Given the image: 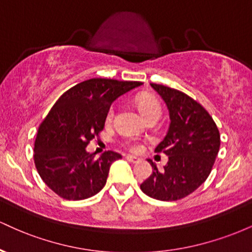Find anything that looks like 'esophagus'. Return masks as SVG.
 <instances>
[{
  "label": "esophagus",
  "mask_w": 252,
  "mask_h": 252,
  "mask_svg": "<svg viewBox=\"0 0 252 252\" xmlns=\"http://www.w3.org/2000/svg\"><path fill=\"white\" fill-rule=\"evenodd\" d=\"M126 158L129 161V162H131V163H137V162H140V158H135V156H131V155H128Z\"/></svg>",
  "instance_id": "1"
}]
</instances>
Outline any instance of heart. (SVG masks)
Returning <instances> with one entry per match:
<instances>
[{
  "mask_svg": "<svg viewBox=\"0 0 252 252\" xmlns=\"http://www.w3.org/2000/svg\"><path fill=\"white\" fill-rule=\"evenodd\" d=\"M136 106L140 110V112L142 114V116L148 120L150 117H160L161 114V108L160 104H158V100L155 99L153 96H149V94H143V96H140L136 98ZM115 109L110 108L108 114H106V121L110 122L114 117ZM124 146L128 148L130 152L132 153H138L142 150V144L137 142L136 140H128L124 142Z\"/></svg>",
  "mask_w": 252,
  "mask_h": 252,
  "instance_id": "b5f03b06",
  "label": "heart"
}]
</instances>
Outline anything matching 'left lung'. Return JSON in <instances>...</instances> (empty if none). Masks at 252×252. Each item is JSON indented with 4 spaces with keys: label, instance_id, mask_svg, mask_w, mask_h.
Masks as SVG:
<instances>
[{
    "label": "left lung",
    "instance_id": "8db88e82",
    "mask_svg": "<svg viewBox=\"0 0 252 252\" xmlns=\"http://www.w3.org/2000/svg\"><path fill=\"white\" fill-rule=\"evenodd\" d=\"M166 103L170 124L167 135L155 148L168 156L163 170L152 160V175L141 184L144 194L161 201L189 195L204 184L212 170L220 135L215 121L198 102L168 86L150 84Z\"/></svg>",
    "mask_w": 252,
    "mask_h": 252
}]
</instances>
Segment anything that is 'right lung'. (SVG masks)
I'll return each instance as SVG.
<instances>
[{
    "label": "right lung",
    "mask_w": 252,
    "mask_h": 252,
    "mask_svg": "<svg viewBox=\"0 0 252 252\" xmlns=\"http://www.w3.org/2000/svg\"><path fill=\"white\" fill-rule=\"evenodd\" d=\"M140 82L94 78L63 94L37 130L34 162L50 189L67 200H83L105 186L109 169L122 156L86 152L89 142L102 131L111 104Z\"/></svg>",
    "instance_id": "obj_1"
}]
</instances>
